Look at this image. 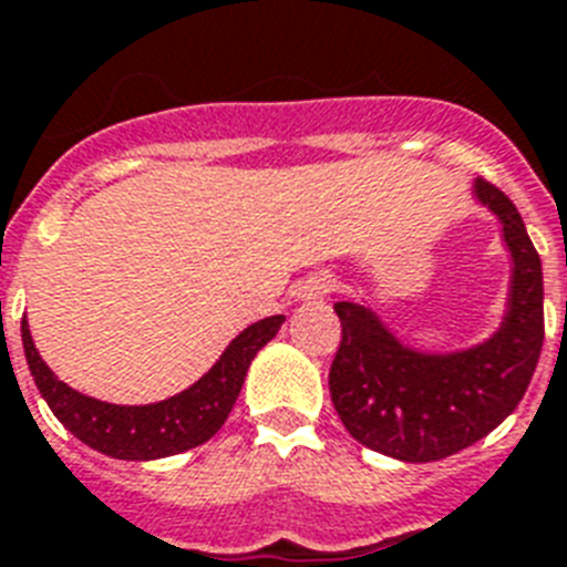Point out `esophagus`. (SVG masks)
Returning a JSON list of instances; mask_svg holds the SVG:
<instances>
[{"mask_svg": "<svg viewBox=\"0 0 567 567\" xmlns=\"http://www.w3.org/2000/svg\"><path fill=\"white\" fill-rule=\"evenodd\" d=\"M331 291H334V276L326 274V270H317V274L306 276L297 285V299H302V302H317V299L329 297Z\"/></svg>", "mask_w": 567, "mask_h": 567, "instance_id": "obj_1", "label": "esophagus"}]
</instances>
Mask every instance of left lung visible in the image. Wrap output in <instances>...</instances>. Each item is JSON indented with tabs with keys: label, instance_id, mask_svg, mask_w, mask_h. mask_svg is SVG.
<instances>
[{
	"label": "left lung",
	"instance_id": "left-lung-1",
	"mask_svg": "<svg viewBox=\"0 0 567 567\" xmlns=\"http://www.w3.org/2000/svg\"><path fill=\"white\" fill-rule=\"evenodd\" d=\"M475 197L498 215L513 256L507 315L489 340L427 355L404 347L372 308L334 302L343 334L329 370L334 411L358 443L404 463L451 457L495 431L524 399L542 355V259L501 188L481 177Z\"/></svg>",
	"mask_w": 567,
	"mask_h": 567
}]
</instances>
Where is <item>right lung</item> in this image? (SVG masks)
Here are the masks:
<instances>
[{"mask_svg": "<svg viewBox=\"0 0 567 567\" xmlns=\"http://www.w3.org/2000/svg\"><path fill=\"white\" fill-rule=\"evenodd\" d=\"M282 323L285 317L274 315L247 326L224 349V355L215 361L204 379H197L188 390L156 404L99 402L63 384L34 349L25 317H22V347H25V361H29L37 390L43 393L45 404L52 408L69 434H75L81 443L107 457L159 460L197 449L218 434L241 393L250 361L268 340L276 338Z\"/></svg>", "mask_w": 567, "mask_h": 567, "instance_id": "right-lung-1", "label": "right lung"}]
</instances>
